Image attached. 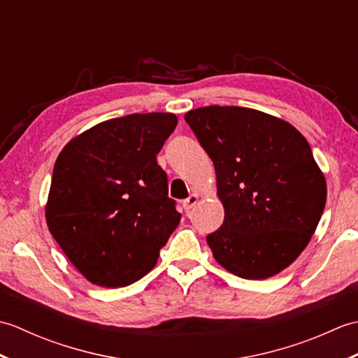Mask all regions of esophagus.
<instances>
[{
    "instance_id": "1",
    "label": "esophagus",
    "mask_w": 358,
    "mask_h": 358,
    "mask_svg": "<svg viewBox=\"0 0 358 358\" xmlns=\"http://www.w3.org/2000/svg\"><path fill=\"white\" fill-rule=\"evenodd\" d=\"M196 201H199V195L196 194H192L191 196H189V199H186L185 201H183V208H185V210H191L195 204H196Z\"/></svg>"
}]
</instances>
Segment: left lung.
Here are the masks:
<instances>
[{"label":"left lung","instance_id":"1","mask_svg":"<svg viewBox=\"0 0 358 358\" xmlns=\"http://www.w3.org/2000/svg\"><path fill=\"white\" fill-rule=\"evenodd\" d=\"M185 120L215 167L224 222L206 240L217 263L246 280L277 275L305 250L326 204L309 143L287 121L238 106Z\"/></svg>","mask_w":358,"mask_h":358}]
</instances>
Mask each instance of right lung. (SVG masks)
Returning <instances> with one entry per match:
<instances>
[{
	"mask_svg": "<svg viewBox=\"0 0 358 358\" xmlns=\"http://www.w3.org/2000/svg\"><path fill=\"white\" fill-rule=\"evenodd\" d=\"M178 120L132 113L77 135L55 162L45 222L83 277L124 287L155 268L181 214L157 163Z\"/></svg>",
	"mask_w": 358,
	"mask_h": 358,
	"instance_id": "1",
	"label": "right lung"
}]
</instances>
